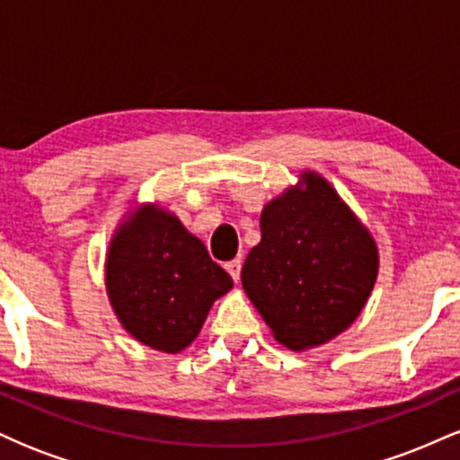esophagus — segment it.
I'll use <instances>...</instances> for the list:
<instances>
[{
	"label": "esophagus",
	"mask_w": 460,
	"mask_h": 460,
	"mask_svg": "<svg viewBox=\"0 0 460 460\" xmlns=\"http://www.w3.org/2000/svg\"><path fill=\"white\" fill-rule=\"evenodd\" d=\"M226 272L231 274V279H234V281L237 283L240 281V270H242V263H240V260H234V261H229L226 263Z\"/></svg>",
	"instance_id": "esophagus-1"
}]
</instances>
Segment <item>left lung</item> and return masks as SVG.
Masks as SVG:
<instances>
[{"mask_svg":"<svg viewBox=\"0 0 460 460\" xmlns=\"http://www.w3.org/2000/svg\"><path fill=\"white\" fill-rule=\"evenodd\" d=\"M242 288L289 350L329 344L361 315L378 277L374 235L315 171L268 200Z\"/></svg>","mask_w":460,"mask_h":460,"instance_id":"obj_1","label":"left lung"}]
</instances>
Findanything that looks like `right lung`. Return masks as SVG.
Segmentation results:
<instances>
[{"mask_svg":"<svg viewBox=\"0 0 460 460\" xmlns=\"http://www.w3.org/2000/svg\"><path fill=\"white\" fill-rule=\"evenodd\" d=\"M234 288L208 248L171 209L134 203L105 252V292L116 320L140 344L179 355L209 309Z\"/></svg>","mask_w":460,"mask_h":460,"instance_id":"add662e5","label":"right lung"}]
</instances>
